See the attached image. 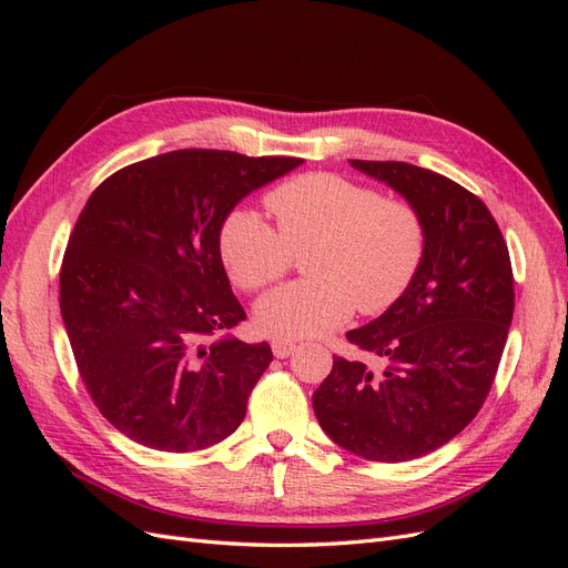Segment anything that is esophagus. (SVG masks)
Returning a JSON list of instances; mask_svg holds the SVG:
<instances>
[{
  "mask_svg": "<svg viewBox=\"0 0 568 568\" xmlns=\"http://www.w3.org/2000/svg\"><path fill=\"white\" fill-rule=\"evenodd\" d=\"M294 351H296V341H291V338H274L272 341L274 357H288Z\"/></svg>",
  "mask_w": 568,
  "mask_h": 568,
  "instance_id": "1",
  "label": "esophagus"
}]
</instances>
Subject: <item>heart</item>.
Masks as SVG:
<instances>
[{"label":"heart","instance_id":"b5f03b06","mask_svg":"<svg viewBox=\"0 0 568 568\" xmlns=\"http://www.w3.org/2000/svg\"><path fill=\"white\" fill-rule=\"evenodd\" d=\"M277 230L253 211L222 220L217 248L232 282L261 291L304 253L307 280L272 291L255 305V324L267 336L303 338L336 329L357 307L379 315L417 277L426 251L419 211L405 199L334 173H307L265 196Z\"/></svg>","mask_w":568,"mask_h":568}]
</instances>
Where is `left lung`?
Instances as JSON below:
<instances>
[{"instance_id": "1", "label": "left lung", "mask_w": 568, "mask_h": 568, "mask_svg": "<svg viewBox=\"0 0 568 568\" xmlns=\"http://www.w3.org/2000/svg\"><path fill=\"white\" fill-rule=\"evenodd\" d=\"M419 211L426 251L388 311L346 334L367 355H334L313 393L320 426L372 462H407L453 440L484 407L514 315L507 242L488 205L450 178L400 161H351Z\"/></svg>"}]
</instances>
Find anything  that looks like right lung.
Listing matches in <instances>:
<instances>
[{
	"label": "right lung",
	"mask_w": 568,
	"mask_h": 568,
	"mask_svg": "<svg viewBox=\"0 0 568 568\" xmlns=\"http://www.w3.org/2000/svg\"><path fill=\"white\" fill-rule=\"evenodd\" d=\"M303 159L180 149L120 168L75 222L61 315L90 398L163 453L225 440L272 363L267 343L217 338L246 320L222 267V220Z\"/></svg>",
	"instance_id": "1"
}]
</instances>
